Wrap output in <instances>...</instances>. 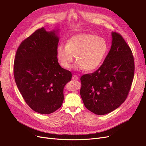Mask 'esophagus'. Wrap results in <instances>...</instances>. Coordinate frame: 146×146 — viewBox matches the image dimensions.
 <instances>
[{
	"label": "esophagus",
	"instance_id": "obj_1",
	"mask_svg": "<svg viewBox=\"0 0 146 146\" xmlns=\"http://www.w3.org/2000/svg\"><path fill=\"white\" fill-rule=\"evenodd\" d=\"M78 79H79V78H78V76L77 75L73 74V75L72 76V79H73V80H78Z\"/></svg>",
	"mask_w": 146,
	"mask_h": 146
}]
</instances>
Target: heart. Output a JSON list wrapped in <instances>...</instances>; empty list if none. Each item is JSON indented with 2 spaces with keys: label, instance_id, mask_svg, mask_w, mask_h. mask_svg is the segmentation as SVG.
<instances>
[{
  "label": "heart",
  "instance_id": "b5f03b06",
  "mask_svg": "<svg viewBox=\"0 0 146 146\" xmlns=\"http://www.w3.org/2000/svg\"><path fill=\"white\" fill-rule=\"evenodd\" d=\"M107 44L102 37L90 33H80L72 36L66 45L60 44L56 56L61 66L69 69L76 56V70L92 71L100 67L107 51Z\"/></svg>",
  "mask_w": 146,
  "mask_h": 146
}]
</instances>
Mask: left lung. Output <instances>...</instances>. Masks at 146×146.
<instances>
[{"label": "left lung", "mask_w": 146, "mask_h": 146, "mask_svg": "<svg viewBox=\"0 0 146 146\" xmlns=\"http://www.w3.org/2000/svg\"><path fill=\"white\" fill-rule=\"evenodd\" d=\"M110 50L100 68L80 78L81 98L86 108L98 115L109 113L128 97L134 75L132 50L122 36L112 32Z\"/></svg>", "instance_id": "1"}]
</instances>
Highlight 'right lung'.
Listing matches in <instances>:
<instances>
[{
	"instance_id": "obj_1",
	"label": "right lung",
	"mask_w": 146,
	"mask_h": 146,
	"mask_svg": "<svg viewBox=\"0 0 146 146\" xmlns=\"http://www.w3.org/2000/svg\"><path fill=\"white\" fill-rule=\"evenodd\" d=\"M57 30H36L19 46L14 63V75L27 105L40 114L58 110L64 100L63 90L72 73L62 68L56 56Z\"/></svg>"
}]
</instances>
